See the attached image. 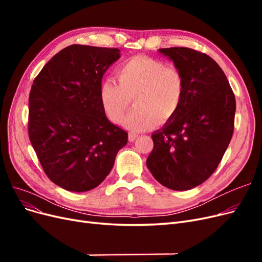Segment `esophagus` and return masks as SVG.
Here are the masks:
<instances>
[{"label": "esophagus", "mask_w": 262, "mask_h": 262, "mask_svg": "<svg viewBox=\"0 0 262 262\" xmlns=\"http://www.w3.org/2000/svg\"><path fill=\"white\" fill-rule=\"evenodd\" d=\"M138 138H139V134L133 133V132H130V133H129V141H130V142L136 141Z\"/></svg>", "instance_id": "1"}]
</instances>
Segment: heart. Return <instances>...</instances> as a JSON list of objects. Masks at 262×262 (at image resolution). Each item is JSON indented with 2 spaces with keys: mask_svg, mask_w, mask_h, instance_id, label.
Listing matches in <instances>:
<instances>
[{
  "mask_svg": "<svg viewBox=\"0 0 262 262\" xmlns=\"http://www.w3.org/2000/svg\"><path fill=\"white\" fill-rule=\"evenodd\" d=\"M117 77L119 83L107 78L99 87L101 106L109 120L120 123L132 98L136 107L124 120L132 131H144L156 120L166 122L177 114L185 91L178 69L147 57H134L119 67Z\"/></svg>",
  "mask_w": 262,
  "mask_h": 262,
  "instance_id": "heart-1",
  "label": "heart"
}]
</instances>
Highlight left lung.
Returning a JSON list of instances; mask_svg holds the SVG:
<instances>
[{"label":"left lung","instance_id":"1","mask_svg":"<svg viewBox=\"0 0 262 262\" xmlns=\"http://www.w3.org/2000/svg\"><path fill=\"white\" fill-rule=\"evenodd\" d=\"M158 52L180 71L185 91L177 114L152 134L146 165L160 184L184 191L216 169L233 136L236 101L223 70L209 55L184 47Z\"/></svg>","mask_w":262,"mask_h":262}]
</instances>
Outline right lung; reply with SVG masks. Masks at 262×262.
Listing matches in <instances>:
<instances>
[{
  "instance_id": "add662e5",
  "label": "right lung",
  "mask_w": 262,
  "mask_h": 262,
  "mask_svg": "<svg viewBox=\"0 0 262 262\" xmlns=\"http://www.w3.org/2000/svg\"><path fill=\"white\" fill-rule=\"evenodd\" d=\"M116 48L72 45L35 78L29 95L28 133L45 172L55 185L89 191L112 171L128 133L108 120L99 87Z\"/></svg>"
}]
</instances>
